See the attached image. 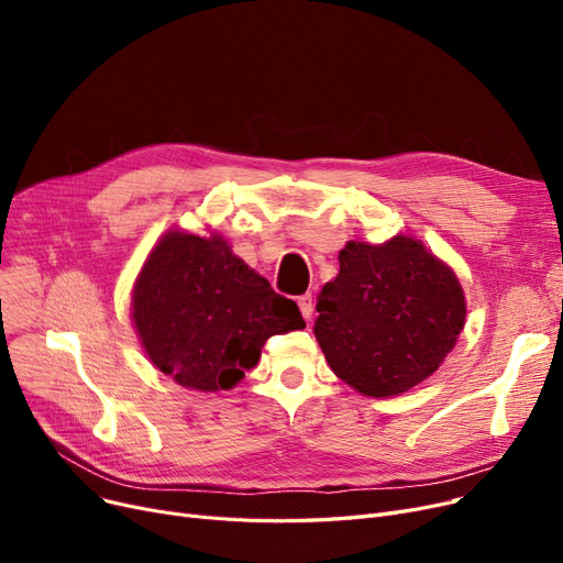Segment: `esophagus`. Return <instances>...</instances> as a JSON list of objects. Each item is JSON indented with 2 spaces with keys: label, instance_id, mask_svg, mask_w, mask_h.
<instances>
[{
  "label": "esophagus",
  "instance_id": "obj_1",
  "mask_svg": "<svg viewBox=\"0 0 563 563\" xmlns=\"http://www.w3.org/2000/svg\"><path fill=\"white\" fill-rule=\"evenodd\" d=\"M299 308H301V314L306 321L312 319V312H314V301H312V294H303V297H299Z\"/></svg>",
  "mask_w": 563,
  "mask_h": 563
}]
</instances>
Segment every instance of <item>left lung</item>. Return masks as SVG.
<instances>
[{
  "label": "left lung",
  "mask_w": 563,
  "mask_h": 563,
  "mask_svg": "<svg viewBox=\"0 0 563 563\" xmlns=\"http://www.w3.org/2000/svg\"><path fill=\"white\" fill-rule=\"evenodd\" d=\"M314 335L331 369L367 397H393L431 376L465 323L463 289L412 236L349 242L317 301Z\"/></svg>",
  "instance_id": "obj_1"
}]
</instances>
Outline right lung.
Wrapping results in <instances>:
<instances>
[{"label":"right lung","instance_id":"obj_1","mask_svg":"<svg viewBox=\"0 0 563 563\" xmlns=\"http://www.w3.org/2000/svg\"><path fill=\"white\" fill-rule=\"evenodd\" d=\"M132 306L147 358L175 383L202 393L242 380L272 335L306 329L299 306L217 234H164L143 264Z\"/></svg>","mask_w":563,"mask_h":563}]
</instances>
